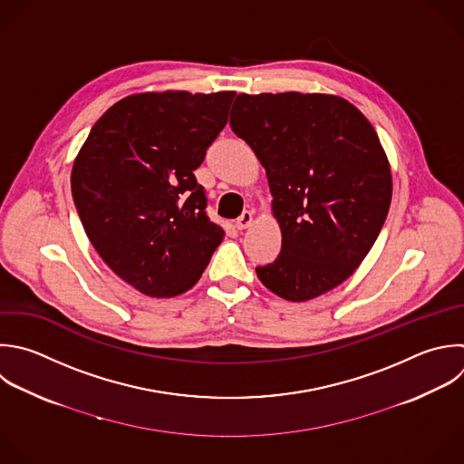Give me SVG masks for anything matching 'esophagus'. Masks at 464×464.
Wrapping results in <instances>:
<instances>
[{"mask_svg": "<svg viewBox=\"0 0 464 464\" xmlns=\"http://www.w3.org/2000/svg\"><path fill=\"white\" fill-rule=\"evenodd\" d=\"M252 221H254V212H250V210H245L239 218H237V221H236V227H237V230H245V228H248L250 225H252Z\"/></svg>", "mask_w": 464, "mask_h": 464, "instance_id": "1", "label": "esophagus"}]
</instances>
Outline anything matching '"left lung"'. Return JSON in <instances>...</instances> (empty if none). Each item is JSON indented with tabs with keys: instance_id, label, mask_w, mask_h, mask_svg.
I'll use <instances>...</instances> for the list:
<instances>
[{
	"instance_id": "left-lung-1",
	"label": "left lung",
	"mask_w": 464,
	"mask_h": 464,
	"mask_svg": "<svg viewBox=\"0 0 464 464\" xmlns=\"http://www.w3.org/2000/svg\"><path fill=\"white\" fill-rule=\"evenodd\" d=\"M230 127L266 170L281 252L257 266L286 301L348 279L373 246L392 201L386 152L364 114L334 94H239Z\"/></svg>"
}]
</instances>
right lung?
<instances>
[{"instance_id": "1", "label": "right lung", "mask_w": 464, "mask_h": 464, "mask_svg": "<svg viewBox=\"0 0 464 464\" xmlns=\"http://www.w3.org/2000/svg\"><path fill=\"white\" fill-rule=\"evenodd\" d=\"M236 92H140L114 103L80 149L71 187L107 266L149 297L190 290L225 237L194 170Z\"/></svg>"}]
</instances>
